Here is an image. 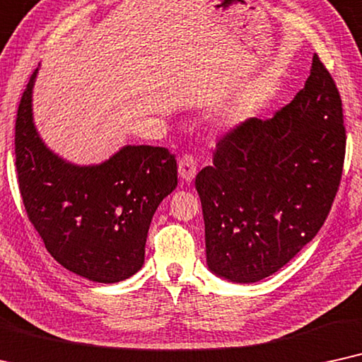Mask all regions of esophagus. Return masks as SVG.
<instances>
[{"label":"esophagus","instance_id":"esophagus-1","mask_svg":"<svg viewBox=\"0 0 362 362\" xmlns=\"http://www.w3.org/2000/svg\"><path fill=\"white\" fill-rule=\"evenodd\" d=\"M178 175L184 182H189L194 180V177L197 175V162L195 158L189 156V153H185L184 157L178 158Z\"/></svg>","mask_w":362,"mask_h":362}]
</instances>
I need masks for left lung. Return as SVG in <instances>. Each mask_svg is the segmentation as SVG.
<instances>
[{
	"label": "left lung",
	"instance_id": "8db88e82",
	"mask_svg": "<svg viewBox=\"0 0 362 362\" xmlns=\"http://www.w3.org/2000/svg\"><path fill=\"white\" fill-rule=\"evenodd\" d=\"M344 151L338 88L315 54L295 99L274 117H252L221 137L214 165L195 178L210 272L255 283L295 258L329 214Z\"/></svg>",
	"mask_w": 362,
	"mask_h": 362
}]
</instances>
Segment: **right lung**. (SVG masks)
<instances>
[{"mask_svg":"<svg viewBox=\"0 0 362 362\" xmlns=\"http://www.w3.org/2000/svg\"><path fill=\"white\" fill-rule=\"evenodd\" d=\"M33 72L18 107L14 153L31 223L57 263L95 283L131 278L144 264L148 226L177 187L165 147L124 146L94 165L67 162L42 142L33 119Z\"/></svg>","mask_w":362,"mask_h":362,"instance_id":"obj_1","label":"right lung"}]
</instances>
